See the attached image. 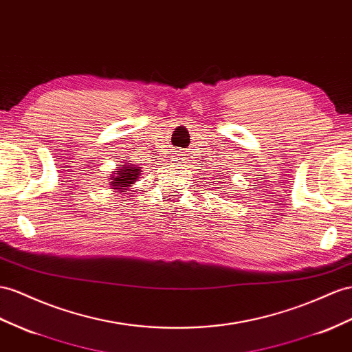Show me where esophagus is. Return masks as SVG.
<instances>
[{
    "label": "esophagus",
    "mask_w": 352,
    "mask_h": 352,
    "mask_svg": "<svg viewBox=\"0 0 352 352\" xmlns=\"http://www.w3.org/2000/svg\"><path fill=\"white\" fill-rule=\"evenodd\" d=\"M175 155H177V156H175L177 160H183V159H184V153H183V151H177Z\"/></svg>",
    "instance_id": "1"
}]
</instances>
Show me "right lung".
<instances>
[{
  "label": "right lung",
  "mask_w": 352,
  "mask_h": 352,
  "mask_svg": "<svg viewBox=\"0 0 352 352\" xmlns=\"http://www.w3.org/2000/svg\"><path fill=\"white\" fill-rule=\"evenodd\" d=\"M141 173L142 168L129 164V160L122 162L110 175V188H113L117 193L129 192V188H132L135 182H138Z\"/></svg>",
  "instance_id": "right-lung-1"
}]
</instances>
